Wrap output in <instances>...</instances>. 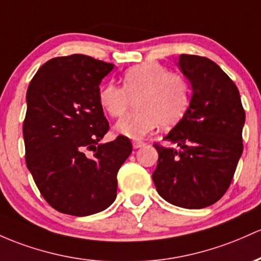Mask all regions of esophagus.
Here are the masks:
<instances>
[{"label": "esophagus", "instance_id": "obj_1", "mask_svg": "<svg viewBox=\"0 0 261 261\" xmlns=\"http://www.w3.org/2000/svg\"><path fill=\"white\" fill-rule=\"evenodd\" d=\"M145 142L142 141H133V147L134 148H140V147H144Z\"/></svg>", "mask_w": 261, "mask_h": 261}]
</instances>
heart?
Wrapping results in <instances>:
<instances>
[{
    "label": "heart",
    "mask_w": 261,
    "mask_h": 261,
    "mask_svg": "<svg viewBox=\"0 0 261 261\" xmlns=\"http://www.w3.org/2000/svg\"><path fill=\"white\" fill-rule=\"evenodd\" d=\"M190 99L185 78L154 62L126 70L122 88L109 83L99 91L100 107L113 117L124 115L135 100L136 110L114 125L119 135L134 140L144 139L160 125L168 128L178 124L190 107Z\"/></svg>",
    "instance_id": "1"
}]
</instances>
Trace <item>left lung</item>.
I'll return each instance as SVG.
<instances>
[{"mask_svg": "<svg viewBox=\"0 0 261 261\" xmlns=\"http://www.w3.org/2000/svg\"><path fill=\"white\" fill-rule=\"evenodd\" d=\"M178 67L191 83L190 107L163 137L178 148L153 145L159 162L152 179L168 203L200 210L230 186L243 153L245 111L237 85L211 59L181 54Z\"/></svg>", "mask_w": 261, "mask_h": 261, "instance_id": "obj_1", "label": "left lung"}]
</instances>
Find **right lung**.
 I'll return each instance as SVG.
<instances>
[{
  "mask_svg": "<svg viewBox=\"0 0 261 261\" xmlns=\"http://www.w3.org/2000/svg\"><path fill=\"white\" fill-rule=\"evenodd\" d=\"M113 69L83 54L59 57L43 64L28 87L25 163L43 198L61 213L90 216L116 198V174L133 146L125 136L100 144L109 122L99 85Z\"/></svg>",
  "mask_w": 261,
  "mask_h": 261,
  "instance_id": "add662e5",
  "label": "right lung"
}]
</instances>
